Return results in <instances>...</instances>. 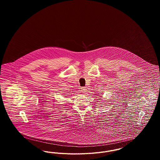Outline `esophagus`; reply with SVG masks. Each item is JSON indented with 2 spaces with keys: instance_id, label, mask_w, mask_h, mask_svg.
<instances>
[{
  "instance_id": "obj_1",
  "label": "esophagus",
  "mask_w": 160,
  "mask_h": 160,
  "mask_svg": "<svg viewBox=\"0 0 160 160\" xmlns=\"http://www.w3.org/2000/svg\"><path fill=\"white\" fill-rule=\"evenodd\" d=\"M81 91L83 93H85L87 92V89L86 88H84V87H82V88H81Z\"/></svg>"
}]
</instances>
